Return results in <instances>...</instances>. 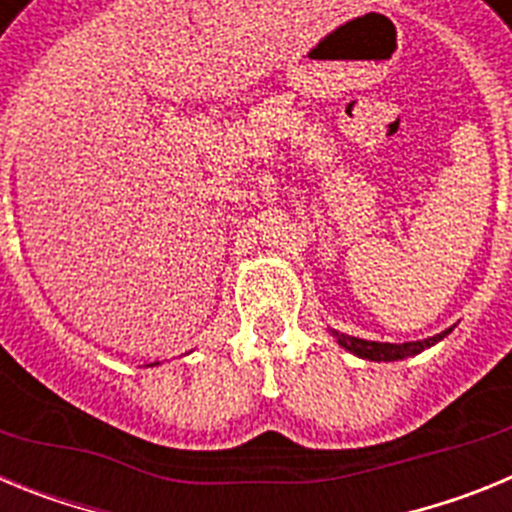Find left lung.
Wrapping results in <instances>:
<instances>
[{"label": "left lung", "mask_w": 512, "mask_h": 512, "mask_svg": "<svg viewBox=\"0 0 512 512\" xmlns=\"http://www.w3.org/2000/svg\"><path fill=\"white\" fill-rule=\"evenodd\" d=\"M449 330H443L438 336L433 338H425V341H413V343H377V341H364V338H354V336H346V333H333L338 338L346 351L351 354L361 356V359H369V361H395V359H405V356H413L420 354L423 348L433 346L436 341H441Z\"/></svg>", "instance_id": "8db88e82"}]
</instances>
